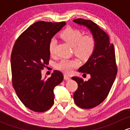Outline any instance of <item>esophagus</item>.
I'll return each instance as SVG.
<instances>
[{"label":"esophagus","instance_id":"obj_1","mask_svg":"<svg viewBox=\"0 0 130 130\" xmlns=\"http://www.w3.org/2000/svg\"><path fill=\"white\" fill-rule=\"evenodd\" d=\"M64 79L66 80H69L70 79V77L67 75H64Z\"/></svg>","mask_w":130,"mask_h":130}]
</instances>
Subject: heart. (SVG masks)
<instances>
[{
  "instance_id": "1",
  "label": "heart",
  "mask_w": 130,
  "mask_h": 130,
  "mask_svg": "<svg viewBox=\"0 0 130 130\" xmlns=\"http://www.w3.org/2000/svg\"><path fill=\"white\" fill-rule=\"evenodd\" d=\"M60 37L73 47L74 53L82 60H87L94 52L96 46L95 39L93 35H86L82 36L80 30L72 27H68L60 34ZM57 40L52 38L49 41L48 49L52 55L55 52ZM77 60L63 59L57 65V67L63 72L69 73L78 66Z\"/></svg>"
}]
</instances>
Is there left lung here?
Here are the masks:
<instances>
[{
    "label": "left lung",
    "instance_id": "left-lung-1",
    "mask_svg": "<svg viewBox=\"0 0 130 130\" xmlns=\"http://www.w3.org/2000/svg\"><path fill=\"white\" fill-rule=\"evenodd\" d=\"M73 21L89 29L96 41L93 54L78 70L90 74V79L84 81L78 77L72 78L78 84L73 94L75 104L81 108L91 109L104 101L116 78L118 70L115 48L110 43L108 35L94 22L81 18Z\"/></svg>",
    "mask_w": 130,
    "mask_h": 130
}]
</instances>
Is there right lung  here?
Returning <instances> with one entry per match:
<instances>
[{"label":"right lung","mask_w":130,"mask_h":130,"mask_svg":"<svg viewBox=\"0 0 130 130\" xmlns=\"http://www.w3.org/2000/svg\"><path fill=\"white\" fill-rule=\"evenodd\" d=\"M65 24V22H36L18 37L13 47L10 58L13 87L23 104L35 112H44L52 107L53 90L63 79L58 70L43 79L41 70L49 63L50 40Z\"/></svg>","instance_id":"obj_1"}]
</instances>
